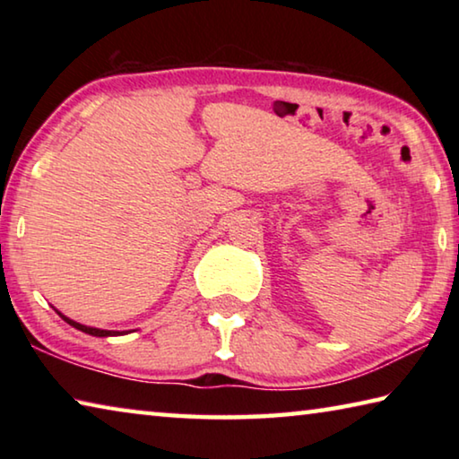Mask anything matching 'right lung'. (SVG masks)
<instances>
[{
    "label": "right lung",
    "mask_w": 459,
    "mask_h": 459,
    "mask_svg": "<svg viewBox=\"0 0 459 459\" xmlns=\"http://www.w3.org/2000/svg\"><path fill=\"white\" fill-rule=\"evenodd\" d=\"M56 309V307H54ZM56 314L62 317V320H65L66 324H71L73 328H76V330H81V332H84V333H91V336H97V338H107V336H123V333H127V330L126 332H117V330H100V328H92V325H84V324H79V322H74V320H71V317H66L65 314H60L58 309H56Z\"/></svg>",
    "instance_id": "add662e5"
}]
</instances>
